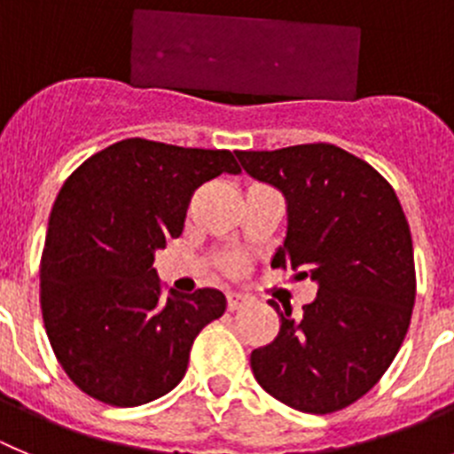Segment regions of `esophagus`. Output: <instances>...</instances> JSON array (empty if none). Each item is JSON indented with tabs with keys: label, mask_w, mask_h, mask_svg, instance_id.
I'll list each match as a JSON object with an SVG mask.
<instances>
[{
	"label": "esophagus",
	"mask_w": 454,
	"mask_h": 454,
	"mask_svg": "<svg viewBox=\"0 0 454 454\" xmlns=\"http://www.w3.org/2000/svg\"><path fill=\"white\" fill-rule=\"evenodd\" d=\"M244 303H247V296H242V294H237V292H228L226 294V305H228V309H231V312L239 309Z\"/></svg>",
	"instance_id": "esophagus-1"
}]
</instances>
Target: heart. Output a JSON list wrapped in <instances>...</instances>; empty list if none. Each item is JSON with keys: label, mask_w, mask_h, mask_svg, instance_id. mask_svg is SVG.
I'll return each mask as SVG.
<instances>
[{"label": "heart", "mask_w": 454, "mask_h": 454, "mask_svg": "<svg viewBox=\"0 0 454 454\" xmlns=\"http://www.w3.org/2000/svg\"><path fill=\"white\" fill-rule=\"evenodd\" d=\"M222 264H223V271H226L228 276H239V273L247 269V257H244L242 253H237V251L223 253Z\"/></svg>", "instance_id": "obj_1"}]
</instances>
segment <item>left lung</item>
Instances as JSON below:
<instances>
[{
	"label": "left lung",
	"mask_w": 454,
	"mask_h": 454,
	"mask_svg": "<svg viewBox=\"0 0 454 454\" xmlns=\"http://www.w3.org/2000/svg\"><path fill=\"white\" fill-rule=\"evenodd\" d=\"M244 171L287 201V237L271 260L318 287L303 317H280L271 344L251 353L267 394L305 414H333L375 387L394 362L416 298L410 223L394 187L334 145L237 151Z\"/></svg>",
	"instance_id": "1"
}]
</instances>
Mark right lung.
Listing matches in <instances>:
<instances>
[{"instance_id": "1", "label": "right lung", "mask_w": 454, "mask_h": 454, "mask_svg": "<svg viewBox=\"0 0 454 454\" xmlns=\"http://www.w3.org/2000/svg\"><path fill=\"white\" fill-rule=\"evenodd\" d=\"M226 149L115 142L60 187L40 262L44 330L83 394L137 407L183 380L190 348L226 312L219 289L162 296L153 255L183 232L197 187L239 174Z\"/></svg>"}]
</instances>
